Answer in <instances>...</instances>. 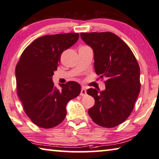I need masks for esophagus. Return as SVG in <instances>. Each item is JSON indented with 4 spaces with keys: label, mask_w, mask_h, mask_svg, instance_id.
Here are the masks:
<instances>
[{
    "label": "esophagus",
    "mask_w": 159,
    "mask_h": 159,
    "mask_svg": "<svg viewBox=\"0 0 159 159\" xmlns=\"http://www.w3.org/2000/svg\"><path fill=\"white\" fill-rule=\"evenodd\" d=\"M80 95L81 96V97H84V96L86 95V89L84 88V87H82L81 91H80Z\"/></svg>",
    "instance_id": "obj_1"
}]
</instances>
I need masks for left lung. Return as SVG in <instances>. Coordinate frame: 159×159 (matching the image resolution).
I'll return each mask as SVG.
<instances>
[{
  "label": "left lung",
  "mask_w": 159,
  "mask_h": 159,
  "mask_svg": "<svg viewBox=\"0 0 159 159\" xmlns=\"http://www.w3.org/2000/svg\"><path fill=\"white\" fill-rule=\"evenodd\" d=\"M80 37L93 49L95 72L107 79L104 91L87 90L95 100L89 115L99 126H117L130 115L140 93L139 65L130 48L113 33H80Z\"/></svg>",
  "instance_id": "8db88e82"
}]
</instances>
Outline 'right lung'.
I'll list each match as a JSON object with an SVG mask.
<instances>
[{"mask_svg": "<svg viewBox=\"0 0 159 159\" xmlns=\"http://www.w3.org/2000/svg\"><path fill=\"white\" fill-rule=\"evenodd\" d=\"M79 38V33L42 36L24 50L16 66L17 94L26 115L38 127L50 129L61 123L68 102L80 94L77 82L57 89L52 80L62 53Z\"/></svg>", "mask_w": 159, "mask_h": 159, "instance_id": "obj_1", "label": "right lung"}]
</instances>
